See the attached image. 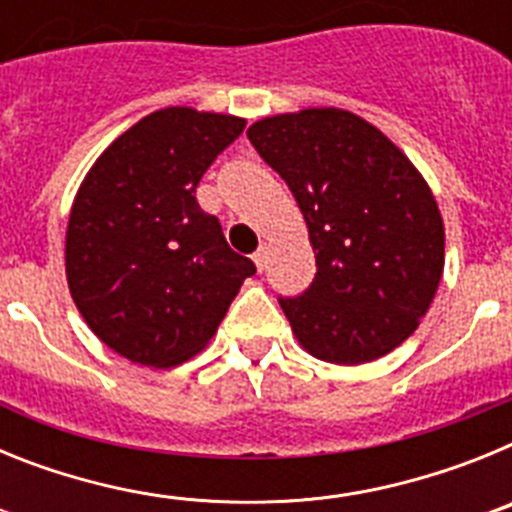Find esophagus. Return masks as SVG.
<instances>
[{
  "label": "esophagus",
  "mask_w": 512,
  "mask_h": 512,
  "mask_svg": "<svg viewBox=\"0 0 512 512\" xmlns=\"http://www.w3.org/2000/svg\"><path fill=\"white\" fill-rule=\"evenodd\" d=\"M253 264H256V269H259V271H264L266 266H269V248L261 246L259 251L253 253Z\"/></svg>",
  "instance_id": "esophagus-1"
}]
</instances>
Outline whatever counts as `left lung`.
Returning a JSON list of instances; mask_svg holds the SVG:
<instances>
[{
	"instance_id": "8db88e82",
	"label": "left lung",
	"mask_w": 512,
	"mask_h": 512,
	"mask_svg": "<svg viewBox=\"0 0 512 512\" xmlns=\"http://www.w3.org/2000/svg\"><path fill=\"white\" fill-rule=\"evenodd\" d=\"M246 135L295 194L318 264L305 295L279 300L300 346L343 366L395 351L443 274V217L423 174L341 107L261 117Z\"/></svg>"
}]
</instances>
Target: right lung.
Here are the masks:
<instances>
[{
    "label": "right lung",
    "instance_id": "add662e5",
    "mask_svg": "<svg viewBox=\"0 0 512 512\" xmlns=\"http://www.w3.org/2000/svg\"><path fill=\"white\" fill-rule=\"evenodd\" d=\"M246 117L164 107L117 135L87 171L66 225V282L94 336L169 369L200 354L256 266L194 189Z\"/></svg>",
    "mask_w": 512,
    "mask_h": 512
}]
</instances>
